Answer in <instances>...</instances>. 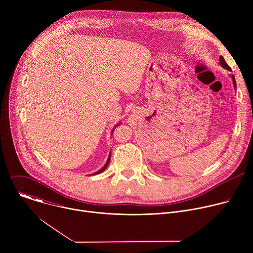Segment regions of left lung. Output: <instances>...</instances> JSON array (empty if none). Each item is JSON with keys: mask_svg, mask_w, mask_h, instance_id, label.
Instances as JSON below:
<instances>
[{"mask_svg": "<svg viewBox=\"0 0 253 253\" xmlns=\"http://www.w3.org/2000/svg\"><path fill=\"white\" fill-rule=\"evenodd\" d=\"M219 62H220V64H221V66L223 67V68H225V69H227V70H229V71H231V68L227 65V63L225 62V60H224V58L222 57V56H220V58H219ZM232 80H233V85H234V88L236 89V82H235V78H234V76H232Z\"/></svg>", "mask_w": 253, "mask_h": 253, "instance_id": "obj_1", "label": "left lung"}]
</instances>
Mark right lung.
Masks as SVG:
<instances>
[{
  "label": "right lung",
  "mask_w": 253,
  "mask_h": 253,
  "mask_svg": "<svg viewBox=\"0 0 253 253\" xmlns=\"http://www.w3.org/2000/svg\"><path fill=\"white\" fill-rule=\"evenodd\" d=\"M113 132H114V129H113V131H112V133H113ZM109 162H110V156H109V158H108V160H107V162H106V164H105V165H104V167H103V168H102V169H100V170H99V171H97V172H96V173H94V174H99V173H101V172H103V171H104V170H105V169H106V168H107V166H108V165H109ZM94 174H93V175H94Z\"/></svg>",
  "instance_id": "add662e5"
}]
</instances>
